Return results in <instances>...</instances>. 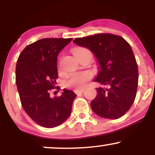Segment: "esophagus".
I'll return each mask as SVG.
<instances>
[{
	"mask_svg": "<svg viewBox=\"0 0 155 155\" xmlns=\"http://www.w3.org/2000/svg\"><path fill=\"white\" fill-rule=\"evenodd\" d=\"M84 89H79V90H75V93L76 94H80V93H82V92H84Z\"/></svg>",
	"mask_w": 155,
	"mask_h": 155,
	"instance_id": "esophagus-1",
	"label": "esophagus"
}]
</instances>
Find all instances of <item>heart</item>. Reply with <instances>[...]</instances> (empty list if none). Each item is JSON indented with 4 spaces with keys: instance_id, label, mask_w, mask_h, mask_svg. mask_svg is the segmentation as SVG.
I'll use <instances>...</instances> for the list:
<instances>
[{
    "instance_id": "heart-1",
    "label": "heart",
    "mask_w": 155,
    "mask_h": 155,
    "mask_svg": "<svg viewBox=\"0 0 155 155\" xmlns=\"http://www.w3.org/2000/svg\"><path fill=\"white\" fill-rule=\"evenodd\" d=\"M74 53L76 58L79 57V55L84 54H90L92 55L91 52H90V51L88 49L84 47L77 48V49H74ZM90 78H91V74L88 71L75 73V74H73L68 78V79L65 81V85H66L68 87L75 88L77 89V90H79V89H82L83 87H84L87 82V81Z\"/></svg>"
}]
</instances>
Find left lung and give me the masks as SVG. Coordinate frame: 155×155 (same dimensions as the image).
<instances>
[{
	"label": "left lung",
	"mask_w": 155,
	"mask_h": 155,
	"mask_svg": "<svg viewBox=\"0 0 155 155\" xmlns=\"http://www.w3.org/2000/svg\"><path fill=\"white\" fill-rule=\"evenodd\" d=\"M74 43L95 54L100 70L93 81L107 87L96 88L92 110L103 118H120L130 108L138 88V65L130 45L111 33L77 38Z\"/></svg>",
	"instance_id": "1"
}]
</instances>
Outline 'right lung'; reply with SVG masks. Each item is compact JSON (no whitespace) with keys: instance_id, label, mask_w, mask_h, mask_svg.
<instances>
[{"instance_id":"1","label":"right lung","mask_w":155,"mask_h":155,"mask_svg":"<svg viewBox=\"0 0 155 155\" xmlns=\"http://www.w3.org/2000/svg\"><path fill=\"white\" fill-rule=\"evenodd\" d=\"M72 38H43L29 44L19 54L16 65V84L23 109L35 123L52 128L71 113L76 95L64 89L59 97H51L58 77L60 51Z\"/></svg>"}]
</instances>
